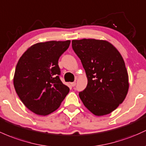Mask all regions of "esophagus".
I'll return each instance as SVG.
<instances>
[{
  "label": "esophagus",
  "mask_w": 146,
  "mask_h": 146,
  "mask_svg": "<svg viewBox=\"0 0 146 146\" xmlns=\"http://www.w3.org/2000/svg\"><path fill=\"white\" fill-rule=\"evenodd\" d=\"M76 82H73L70 83V85H71L72 86H76Z\"/></svg>",
  "instance_id": "esophagus-1"
}]
</instances>
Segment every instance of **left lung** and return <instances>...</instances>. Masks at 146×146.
Listing matches in <instances>:
<instances>
[{"mask_svg": "<svg viewBox=\"0 0 146 146\" xmlns=\"http://www.w3.org/2000/svg\"><path fill=\"white\" fill-rule=\"evenodd\" d=\"M72 47L80 59L87 86L79 96L91 113L101 116L114 111L124 101L129 78L122 55L106 40H73Z\"/></svg>", "mask_w": 146, "mask_h": 146, "instance_id": "8db88e82", "label": "left lung"}]
</instances>
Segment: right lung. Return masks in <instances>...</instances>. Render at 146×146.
<instances>
[{"instance_id":"1","label":"right lung","mask_w":146,"mask_h":146,"mask_svg":"<svg viewBox=\"0 0 146 146\" xmlns=\"http://www.w3.org/2000/svg\"><path fill=\"white\" fill-rule=\"evenodd\" d=\"M70 43V40L36 43L18 61L14 89L24 105L36 114L46 116L55 111L69 92L59 77L58 60Z\"/></svg>"}]
</instances>
